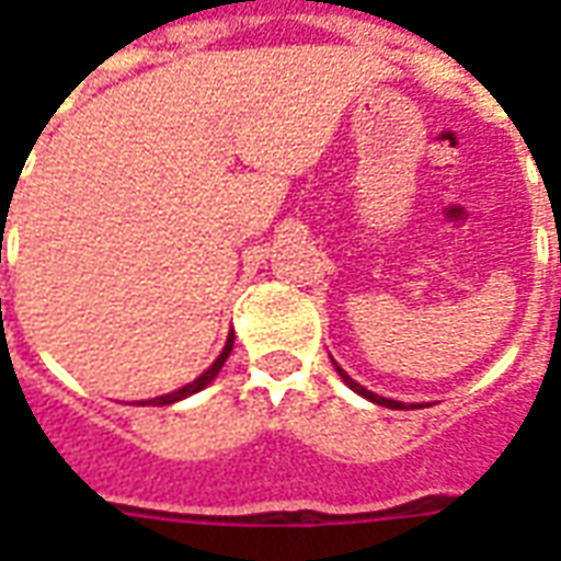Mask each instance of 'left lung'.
Here are the masks:
<instances>
[{
	"label": "left lung",
	"mask_w": 561,
	"mask_h": 561,
	"mask_svg": "<svg viewBox=\"0 0 561 561\" xmlns=\"http://www.w3.org/2000/svg\"><path fill=\"white\" fill-rule=\"evenodd\" d=\"M333 365H335V363H333ZM335 371H339V375H342L344 383L351 386V389H354V392H359V396H363V398H368V401H375V404H380V408L404 410V404H401V401H392V398H380V396H375V392H368V389H365V386H359V383H356V380H351V377H347V371H344V368H339V365H335Z\"/></svg>",
	"instance_id": "obj_1"
}]
</instances>
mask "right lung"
<instances>
[{
  "mask_svg": "<svg viewBox=\"0 0 561 561\" xmlns=\"http://www.w3.org/2000/svg\"><path fill=\"white\" fill-rule=\"evenodd\" d=\"M231 347H234V333L228 335V342H226V347H222V354H219L217 359H214V365H210V368H207L205 375L196 377V380H193V383L181 386V389H178V392H169V396L151 398V404H175V401H181V398H186V396H196L198 389H205V386L210 383V380H214V377L219 375V368H222V365H226L228 354H231Z\"/></svg>",
  "mask_w": 561,
  "mask_h": 561,
  "instance_id": "right-lung-1",
  "label": "right lung"
}]
</instances>
